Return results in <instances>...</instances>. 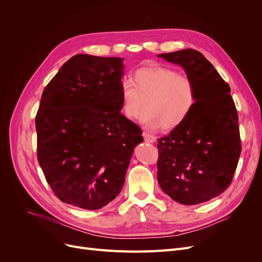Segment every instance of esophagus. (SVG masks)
Masks as SVG:
<instances>
[{"label":"esophagus","instance_id":"obj_1","mask_svg":"<svg viewBox=\"0 0 262 262\" xmlns=\"http://www.w3.org/2000/svg\"><path fill=\"white\" fill-rule=\"evenodd\" d=\"M143 138H144L145 142H147V143H154V142L156 141V139L153 136H150V134L145 133V132L143 133Z\"/></svg>","mask_w":262,"mask_h":262}]
</instances>
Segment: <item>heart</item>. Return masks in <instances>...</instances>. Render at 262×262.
Segmentation results:
<instances>
[{
    "label": "heart",
    "instance_id": "obj_1",
    "mask_svg": "<svg viewBox=\"0 0 262 262\" xmlns=\"http://www.w3.org/2000/svg\"><path fill=\"white\" fill-rule=\"evenodd\" d=\"M146 101L147 108L141 116L145 128L172 130L184 122L194 106L195 90L187 75L176 70L152 66L138 69L133 82L121 84V110L125 118L136 120Z\"/></svg>",
    "mask_w": 262,
    "mask_h": 262
}]
</instances>
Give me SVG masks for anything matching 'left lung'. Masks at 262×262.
I'll use <instances>...</instances> for the list:
<instances>
[{
  "label": "left lung",
  "mask_w": 262,
  "mask_h": 262,
  "mask_svg": "<svg viewBox=\"0 0 262 262\" xmlns=\"http://www.w3.org/2000/svg\"><path fill=\"white\" fill-rule=\"evenodd\" d=\"M157 57L180 66L195 90L194 106L186 120L158 140V184L178 203L207 202L227 189L241 156L231 89L199 51L184 49Z\"/></svg>",
  "instance_id": "1"
}]
</instances>
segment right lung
I'll use <instances>...</instances> for the list:
<instances>
[{
  "mask_svg": "<svg viewBox=\"0 0 262 262\" xmlns=\"http://www.w3.org/2000/svg\"><path fill=\"white\" fill-rule=\"evenodd\" d=\"M122 58L76 54L46 86L36 116L38 162L62 202L98 210L120 193L139 126L121 112Z\"/></svg>",
  "mask_w": 262,
  "mask_h": 262,
  "instance_id": "1",
  "label": "right lung"
}]
</instances>
